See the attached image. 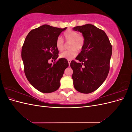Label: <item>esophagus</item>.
<instances>
[{"instance_id": "obj_1", "label": "esophagus", "mask_w": 132, "mask_h": 132, "mask_svg": "<svg viewBox=\"0 0 132 132\" xmlns=\"http://www.w3.org/2000/svg\"><path fill=\"white\" fill-rule=\"evenodd\" d=\"M68 61L69 65H70V62H71V60H68Z\"/></svg>"}]
</instances>
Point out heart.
I'll return each mask as SVG.
<instances>
[{
    "label": "heart",
    "mask_w": 132,
    "mask_h": 132,
    "mask_svg": "<svg viewBox=\"0 0 132 132\" xmlns=\"http://www.w3.org/2000/svg\"><path fill=\"white\" fill-rule=\"evenodd\" d=\"M63 36L66 42H70L69 43V48L71 49L63 52L59 55V56L62 58L71 60L77 55V50L80 51L82 48L84 44V38L82 35H79L77 31L72 30H67L64 33ZM55 46L60 52H62L64 50V41L61 37L57 38L55 42Z\"/></svg>",
    "instance_id": "obj_1"
}]
</instances>
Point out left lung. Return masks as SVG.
Segmentation results:
<instances>
[{"label":"left lung","instance_id":"left-lung-1","mask_svg":"<svg viewBox=\"0 0 132 132\" xmlns=\"http://www.w3.org/2000/svg\"><path fill=\"white\" fill-rule=\"evenodd\" d=\"M73 30L84 38L82 50L75 58L80 62L70 63L73 84L80 93L89 94L97 90L109 74L112 45L105 32L93 25L76 26Z\"/></svg>","mask_w":132,"mask_h":132}]
</instances>
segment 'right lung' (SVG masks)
I'll use <instances>...</instances> for the list:
<instances>
[{"instance_id": "obj_1", "label": "right lung", "mask_w": 132, "mask_h": 132, "mask_svg": "<svg viewBox=\"0 0 132 132\" xmlns=\"http://www.w3.org/2000/svg\"><path fill=\"white\" fill-rule=\"evenodd\" d=\"M66 29L43 25L32 30L25 39L21 50L24 72L28 81L41 93L57 90L64 71L69 66L64 58H59L53 64L48 62L58 58L59 51L55 42Z\"/></svg>"}]
</instances>
